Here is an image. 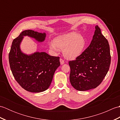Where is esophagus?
Returning <instances> with one entry per match:
<instances>
[{
  "instance_id": "1",
  "label": "esophagus",
  "mask_w": 120,
  "mask_h": 120,
  "mask_svg": "<svg viewBox=\"0 0 120 120\" xmlns=\"http://www.w3.org/2000/svg\"><path fill=\"white\" fill-rule=\"evenodd\" d=\"M60 64L61 65L63 64L64 63V61L62 59H61V58L60 59Z\"/></svg>"
}]
</instances>
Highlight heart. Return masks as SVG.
I'll use <instances>...</instances> for the list:
<instances>
[{"instance_id": "1", "label": "heart", "mask_w": 120, "mask_h": 120, "mask_svg": "<svg viewBox=\"0 0 120 120\" xmlns=\"http://www.w3.org/2000/svg\"><path fill=\"white\" fill-rule=\"evenodd\" d=\"M86 40L78 33L71 32L55 38L49 43L51 49L56 52L63 49V54L68 59H74L80 56L85 49Z\"/></svg>"}]
</instances>
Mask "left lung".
Instances as JSON below:
<instances>
[{"label": "left lung", "instance_id": "left-lung-1", "mask_svg": "<svg viewBox=\"0 0 120 120\" xmlns=\"http://www.w3.org/2000/svg\"><path fill=\"white\" fill-rule=\"evenodd\" d=\"M111 63L110 47L98 26L88 47L68 64L71 85L78 91L96 88L102 82Z\"/></svg>", "mask_w": 120, "mask_h": 120}]
</instances>
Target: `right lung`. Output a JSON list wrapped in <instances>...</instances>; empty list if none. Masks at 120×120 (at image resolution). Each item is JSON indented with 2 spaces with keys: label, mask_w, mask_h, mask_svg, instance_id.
Returning <instances> with one entry per match:
<instances>
[{
  "label": "right lung",
  "mask_w": 120,
  "mask_h": 120,
  "mask_svg": "<svg viewBox=\"0 0 120 120\" xmlns=\"http://www.w3.org/2000/svg\"><path fill=\"white\" fill-rule=\"evenodd\" d=\"M34 38L43 42L45 33L32 30H24L12 42L9 54L10 67L15 79L27 91L39 93L49 88L56 70L60 65V58L51 56L45 52H36L27 55L19 48L23 36Z\"/></svg>",
  "instance_id": "obj_1"
}]
</instances>
